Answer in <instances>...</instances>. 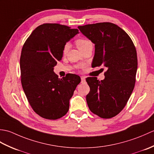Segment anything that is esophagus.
I'll list each match as a JSON object with an SVG mask.
<instances>
[{
  "label": "esophagus",
  "mask_w": 154,
  "mask_h": 154,
  "mask_svg": "<svg viewBox=\"0 0 154 154\" xmlns=\"http://www.w3.org/2000/svg\"><path fill=\"white\" fill-rule=\"evenodd\" d=\"M85 76H81V83H84L85 81Z\"/></svg>",
  "instance_id": "34e87169"
}]
</instances>
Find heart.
Instances as JSON below:
<instances>
[{
	"instance_id": "1",
	"label": "heart",
	"mask_w": 154,
	"mask_h": 154,
	"mask_svg": "<svg viewBox=\"0 0 154 154\" xmlns=\"http://www.w3.org/2000/svg\"><path fill=\"white\" fill-rule=\"evenodd\" d=\"M89 43H91V42L89 40H87V39H84V38H79V39H77V40H76V44L79 50L82 49L85 46H86V45ZM69 47H70L69 44V43L65 44L63 46V53L66 54L67 51L69 50Z\"/></svg>"
}]
</instances>
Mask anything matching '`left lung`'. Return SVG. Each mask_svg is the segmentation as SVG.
<instances>
[{
	"mask_svg": "<svg viewBox=\"0 0 154 154\" xmlns=\"http://www.w3.org/2000/svg\"><path fill=\"white\" fill-rule=\"evenodd\" d=\"M83 35L94 44L92 67L103 65L104 80L87 77L90 87L86 96L90 110L103 119H110L126 106L134 90L138 68L135 45L126 32L110 22L78 26Z\"/></svg>",
	"mask_w": 154,
	"mask_h": 154,
	"instance_id": "1",
	"label": "left lung"
}]
</instances>
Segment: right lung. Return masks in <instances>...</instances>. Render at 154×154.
I'll return each mask as SVG.
<instances>
[{"mask_svg":"<svg viewBox=\"0 0 154 154\" xmlns=\"http://www.w3.org/2000/svg\"><path fill=\"white\" fill-rule=\"evenodd\" d=\"M79 33L60 24H44L32 32L23 45L20 60L23 90L32 109L49 120L60 119L69 108V100L81 82L69 73L60 79L54 67L63 56L64 45Z\"/></svg>","mask_w":154,"mask_h":154,"instance_id":"obj_1","label":"right lung"}]
</instances>
